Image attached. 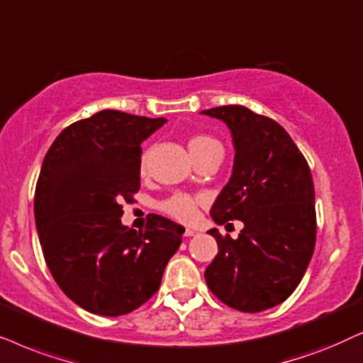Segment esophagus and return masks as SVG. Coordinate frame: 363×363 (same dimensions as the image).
Wrapping results in <instances>:
<instances>
[{
	"label": "esophagus",
	"mask_w": 363,
	"mask_h": 363,
	"mask_svg": "<svg viewBox=\"0 0 363 363\" xmlns=\"http://www.w3.org/2000/svg\"><path fill=\"white\" fill-rule=\"evenodd\" d=\"M196 234H197V232L194 229H186V232H184L186 238H192V235H196Z\"/></svg>",
	"instance_id": "34e87169"
}]
</instances>
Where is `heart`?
Returning a JSON list of instances; mask_svg holds the SVG:
<instances>
[{
	"instance_id": "b5f03b06",
	"label": "heart",
	"mask_w": 363,
	"mask_h": 363,
	"mask_svg": "<svg viewBox=\"0 0 363 363\" xmlns=\"http://www.w3.org/2000/svg\"><path fill=\"white\" fill-rule=\"evenodd\" d=\"M187 147H189L192 159L199 156V154L207 152V151H214V149H220L222 151V144L217 141V139L211 138V136H204V134L192 136L189 141H187ZM141 167H143V171L146 169V157H143ZM197 206H199V199L194 196L174 194L172 197H169L167 201L162 202L161 209L166 212L167 216L174 217L176 220L191 222L197 214Z\"/></svg>"
}]
</instances>
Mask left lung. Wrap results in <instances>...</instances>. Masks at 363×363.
Here are the masks:
<instances>
[{
	"mask_svg": "<svg viewBox=\"0 0 363 363\" xmlns=\"http://www.w3.org/2000/svg\"><path fill=\"white\" fill-rule=\"evenodd\" d=\"M201 114L229 128L234 166L211 207L216 224L238 219V239L209 234L219 252L204 277L212 294L240 312L279 306L301 282L315 247V192L302 152L274 119L244 106H220Z\"/></svg>",
	"mask_w": 363,
	"mask_h": 363,
	"instance_id": "left-lung-1",
	"label": "left lung"
}]
</instances>
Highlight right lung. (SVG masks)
I'll use <instances>...</instances> for the list:
<instances>
[{
  "label": "right lung",
  "instance_id": "1",
  "mask_svg": "<svg viewBox=\"0 0 363 363\" xmlns=\"http://www.w3.org/2000/svg\"><path fill=\"white\" fill-rule=\"evenodd\" d=\"M167 119L104 109L67 125L43 161L35 220L61 291L91 313L136 311L161 286L184 227L152 214L144 230L121 222L141 186V144Z\"/></svg>",
  "mask_w": 363,
  "mask_h": 363
}]
</instances>
